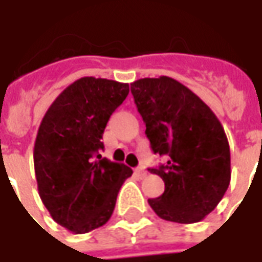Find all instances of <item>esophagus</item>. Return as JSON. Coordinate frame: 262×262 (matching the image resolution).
Here are the masks:
<instances>
[{
	"label": "esophagus",
	"mask_w": 262,
	"mask_h": 262,
	"mask_svg": "<svg viewBox=\"0 0 262 262\" xmlns=\"http://www.w3.org/2000/svg\"><path fill=\"white\" fill-rule=\"evenodd\" d=\"M135 172H136L137 176L140 177V178H144V177L147 176V171L144 170L143 167H137V168H135Z\"/></svg>",
	"instance_id": "esophagus-1"
}]
</instances>
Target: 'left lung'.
<instances>
[{
    "label": "left lung",
    "mask_w": 262,
    "mask_h": 262,
    "mask_svg": "<svg viewBox=\"0 0 262 262\" xmlns=\"http://www.w3.org/2000/svg\"><path fill=\"white\" fill-rule=\"evenodd\" d=\"M151 150L168 161L148 168L164 192L148 205L161 219L196 223L213 210L230 184V147L225 129L206 103L171 77L130 84Z\"/></svg>",
    "instance_id": "1"
}]
</instances>
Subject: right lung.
Masks as SVG:
<instances>
[{
	"mask_svg": "<svg viewBox=\"0 0 262 262\" xmlns=\"http://www.w3.org/2000/svg\"><path fill=\"white\" fill-rule=\"evenodd\" d=\"M129 84L82 77L54 99L33 148L39 196L54 222L75 234L103 226L114 213L127 165L102 159L103 130Z\"/></svg>",
	"mask_w": 262,
	"mask_h": 262,
	"instance_id": "add662e5",
	"label": "right lung"
}]
</instances>
